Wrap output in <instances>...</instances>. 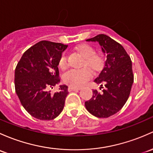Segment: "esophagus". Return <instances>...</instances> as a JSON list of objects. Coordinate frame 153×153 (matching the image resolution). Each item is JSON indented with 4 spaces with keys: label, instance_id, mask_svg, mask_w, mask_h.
Segmentation results:
<instances>
[{
    "label": "esophagus",
    "instance_id": "34e87169",
    "mask_svg": "<svg viewBox=\"0 0 153 153\" xmlns=\"http://www.w3.org/2000/svg\"><path fill=\"white\" fill-rule=\"evenodd\" d=\"M81 89L80 88H76L73 87V86H69L68 87V91H79Z\"/></svg>",
    "mask_w": 153,
    "mask_h": 153
}]
</instances>
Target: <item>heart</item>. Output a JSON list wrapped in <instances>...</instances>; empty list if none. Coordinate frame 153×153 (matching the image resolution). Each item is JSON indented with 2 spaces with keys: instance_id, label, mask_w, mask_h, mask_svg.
<instances>
[{
  "instance_id": "heart-1",
  "label": "heart",
  "mask_w": 153,
  "mask_h": 153,
  "mask_svg": "<svg viewBox=\"0 0 153 153\" xmlns=\"http://www.w3.org/2000/svg\"><path fill=\"white\" fill-rule=\"evenodd\" d=\"M78 51L85 59L83 65L87 66L94 71H97L101 68L102 60L100 56L95 55V51L89 45H82L78 48ZM67 64V55L65 52L60 56L59 66L64 70ZM92 77V72L87 67L82 69H71L63 75V81L66 84L73 87H81L84 86Z\"/></svg>"
}]
</instances>
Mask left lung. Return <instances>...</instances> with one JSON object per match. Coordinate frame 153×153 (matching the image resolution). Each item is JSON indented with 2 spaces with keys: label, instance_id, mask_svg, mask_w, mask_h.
<instances>
[{
  "label": "left lung",
  "instance_id": "obj_1",
  "mask_svg": "<svg viewBox=\"0 0 153 153\" xmlns=\"http://www.w3.org/2000/svg\"><path fill=\"white\" fill-rule=\"evenodd\" d=\"M86 41L99 43L106 59L103 69L94 81L104 84L105 88L101 93L93 90L92 97L85 102V106L94 117L107 118L121 110L129 97L133 83L131 58L121 45L105 34Z\"/></svg>",
  "mask_w": 153,
  "mask_h": 153
}]
</instances>
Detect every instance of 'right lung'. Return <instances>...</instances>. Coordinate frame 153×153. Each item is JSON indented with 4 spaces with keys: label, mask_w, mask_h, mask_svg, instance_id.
Listing matches in <instances>:
<instances>
[{
    "label": "right lung",
    "mask_w": 153,
    "mask_h": 153,
    "mask_svg": "<svg viewBox=\"0 0 153 153\" xmlns=\"http://www.w3.org/2000/svg\"><path fill=\"white\" fill-rule=\"evenodd\" d=\"M68 45L41 41L27 50L14 72L15 91L24 108L40 120H51L62 111L68 86H59L53 94L49 88L59 84V61Z\"/></svg>",
    "instance_id": "obj_1"
}]
</instances>
